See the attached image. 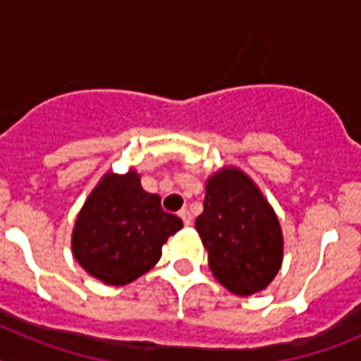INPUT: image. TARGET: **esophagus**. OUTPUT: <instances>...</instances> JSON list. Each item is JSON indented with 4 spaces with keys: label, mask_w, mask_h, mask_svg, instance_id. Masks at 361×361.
Wrapping results in <instances>:
<instances>
[{
    "label": "esophagus",
    "mask_w": 361,
    "mask_h": 361,
    "mask_svg": "<svg viewBox=\"0 0 361 361\" xmlns=\"http://www.w3.org/2000/svg\"><path fill=\"white\" fill-rule=\"evenodd\" d=\"M178 216L183 219L184 226H190L191 224V213L188 212V209H180V212H178Z\"/></svg>",
    "instance_id": "esophagus-1"
}]
</instances>
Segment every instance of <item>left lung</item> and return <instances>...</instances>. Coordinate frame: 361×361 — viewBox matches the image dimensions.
Returning a JSON list of instances; mask_svg holds the SVG:
<instances>
[{
  "instance_id": "left-lung-1",
  "label": "left lung",
  "mask_w": 361,
  "mask_h": 361,
  "mask_svg": "<svg viewBox=\"0 0 361 361\" xmlns=\"http://www.w3.org/2000/svg\"><path fill=\"white\" fill-rule=\"evenodd\" d=\"M195 228L213 276L235 295L264 291L282 266L279 216L253 178L235 166L208 177Z\"/></svg>"
}]
</instances>
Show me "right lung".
<instances>
[{
    "instance_id": "1",
    "label": "right lung",
    "mask_w": 361,
    "mask_h": 361,
    "mask_svg": "<svg viewBox=\"0 0 361 361\" xmlns=\"http://www.w3.org/2000/svg\"><path fill=\"white\" fill-rule=\"evenodd\" d=\"M183 220L161 208V197L141 186L135 170L108 171L82 204L72 231L79 266L106 286L133 282L159 262L162 245Z\"/></svg>"
}]
</instances>
